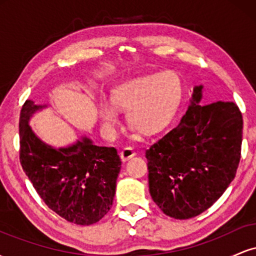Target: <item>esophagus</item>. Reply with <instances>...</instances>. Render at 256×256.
Listing matches in <instances>:
<instances>
[{"label": "esophagus", "instance_id": "esophagus-1", "mask_svg": "<svg viewBox=\"0 0 256 256\" xmlns=\"http://www.w3.org/2000/svg\"><path fill=\"white\" fill-rule=\"evenodd\" d=\"M134 155H136V152H134V150L132 148H125L120 152V158H122V162H126V161L131 160Z\"/></svg>", "mask_w": 256, "mask_h": 256}]
</instances>
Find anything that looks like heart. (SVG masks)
<instances>
[{
	"instance_id": "b5f03b06",
	"label": "heart",
	"mask_w": 256,
	"mask_h": 256,
	"mask_svg": "<svg viewBox=\"0 0 256 256\" xmlns=\"http://www.w3.org/2000/svg\"><path fill=\"white\" fill-rule=\"evenodd\" d=\"M184 96L183 79L171 70L128 79L110 90V104H98L100 124L106 134H110L122 112L126 113L128 125L143 137L160 136L174 122Z\"/></svg>"
}]
</instances>
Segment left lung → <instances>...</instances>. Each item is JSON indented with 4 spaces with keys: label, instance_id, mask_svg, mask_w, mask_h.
<instances>
[{
    "label": "left lung",
    "instance_id": "1",
    "mask_svg": "<svg viewBox=\"0 0 256 256\" xmlns=\"http://www.w3.org/2000/svg\"><path fill=\"white\" fill-rule=\"evenodd\" d=\"M196 85L176 128L146 152L149 192L166 216L190 219L212 206L236 176L242 146V114L234 102L201 106Z\"/></svg>",
    "mask_w": 256,
    "mask_h": 256
}]
</instances>
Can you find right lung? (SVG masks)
Here are the masks:
<instances>
[{"label": "right lung", "instance_id": "1", "mask_svg": "<svg viewBox=\"0 0 256 256\" xmlns=\"http://www.w3.org/2000/svg\"><path fill=\"white\" fill-rule=\"evenodd\" d=\"M48 104L26 100L20 112V162L40 198L67 222L91 225L113 204L122 167L116 148L79 137L64 146L48 144L32 130L30 120Z\"/></svg>", "mask_w": 256, "mask_h": 256}]
</instances>
